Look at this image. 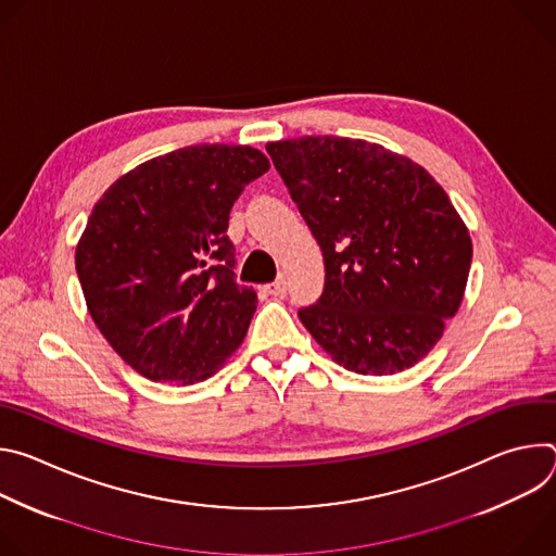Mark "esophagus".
I'll use <instances>...</instances> for the list:
<instances>
[{
  "label": "esophagus",
  "mask_w": 556,
  "mask_h": 556,
  "mask_svg": "<svg viewBox=\"0 0 556 556\" xmlns=\"http://www.w3.org/2000/svg\"><path fill=\"white\" fill-rule=\"evenodd\" d=\"M270 296H277V299H283L286 296V292H288V283H286V279H277V281H273V283H268L266 288H264Z\"/></svg>",
  "instance_id": "1"
}]
</instances>
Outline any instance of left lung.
Returning <instances> with one entry per match:
<instances>
[{
  "label": "left lung",
  "mask_w": 556,
  "mask_h": 556,
  "mask_svg": "<svg viewBox=\"0 0 556 556\" xmlns=\"http://www.w3.org/2000/svg\"><path fill=\"white\" fill-rule=\"evenodd\" d=\"M266 151L321 249L326 283L299 319L339 365L399 374L457 312L470 235L444 189L376 142L303 136Z\"/></svg>",
  "instance_id": "1"
}]
</instances>
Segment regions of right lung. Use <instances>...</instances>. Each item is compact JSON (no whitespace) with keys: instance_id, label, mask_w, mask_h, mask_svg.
Returning <instances> with one entry per match:
<instances>
[{"instance_id":"add662e5","label":"right lung","mask_w":556,"mask_h":556,"mask_svg":"<svg viewBox=\"0 0 556 556\" xmlns=\"http://www.w3.org/2000/svg\"><path fill=\"white\" fill-rule=\"evenodd\" d=\"M268 169L253 147H182L94 204L76 275L97 328L144 378L200 382L244 341L257 294L235 281L226 230L235 200Z\"/></svg>"}]
</instances>
